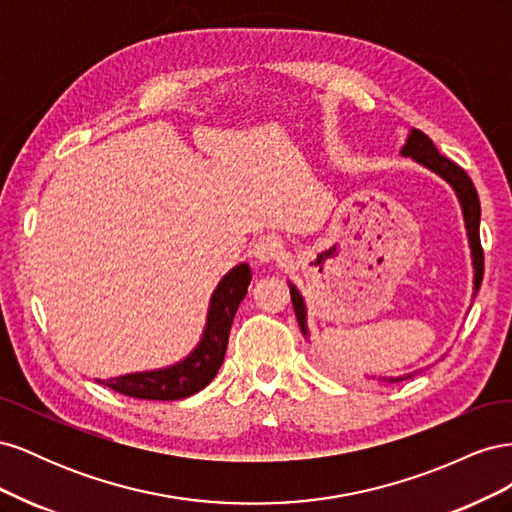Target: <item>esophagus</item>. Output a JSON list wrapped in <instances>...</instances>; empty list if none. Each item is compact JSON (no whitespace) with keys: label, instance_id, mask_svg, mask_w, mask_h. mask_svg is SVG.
I'll return each mask as SVG.
<instances>
[{"label":"esophagus","instance_id":"34e87169","mask_svg":"<svg viewBox=\"0 0 512 512\" xmlns=\"http://www.w3.org/2000/svg\"><path fill=\"white\" fill-rule=\"evenodd\" d=\"M282 252V239L275 235H260L258 241L254 243V254L258 262H273L282 256Z\"/></svg>","mask_w":512,"mask_h":512}]
</instances>
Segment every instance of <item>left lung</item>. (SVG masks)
I'll return each mask as SVG.
<instances>
[{
  "label": "left lung",
  "instance_id": "1",
  "mask_svg": "<svg viewBox=\"0 0 512 512\" xmlns=\"http://www.w3.org/2000/svg\"><path fill=\"white\" fill-rule=\"evenodd\" d=\"M404 156H412L416 162L425 164L427 168L436 170L440 177H444L448 183L453 185L459 203L463 209V218H466V228H468V237H470V247H472V260H474V284L476 288L483 282V267H485V254H483V245H480V232H478V224H480V200L476 194V188L472 179L468 177L466 170H463L459 164H455L453 160L444 158L442 153H438L436 145L431 143V138L427 134H423L421 130H412L408 136V143L404 147ZM290 299H292V307L294 314H297L299 327L303 333H307L305 329V305L301 294L297 292V288H290ZM412 378V376H408ZM404 378H389V382H401Z\"/></svg>",
  "mask_w": 512,
  "mask_h": 512
}]
</instances>
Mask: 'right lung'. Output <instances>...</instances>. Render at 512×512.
<instances>
[{
    "mask_svg": "<svg viewBox=\"0 0 512 512\" xmlns=\"http://www.w3.org/2000/svg\"><path fill=\"white\" fill-rule=\"evenodd\" d=\"M250 280V267L239 265L218 284L211 297L205 335L188 359L168 369L145 371V374H128L111 380H102L100 384L117 391L119 395L156 401L183 399L198 393L200 389H205V386L215 378V374H218V369L224 361L232 320H235L237 307L247 294Z\"/></svg>",
    "mask_w": 512,
    "mask_h": 512,
    "instance_id": "add662e5",
    "label": "right lung"
}]
</instances>
